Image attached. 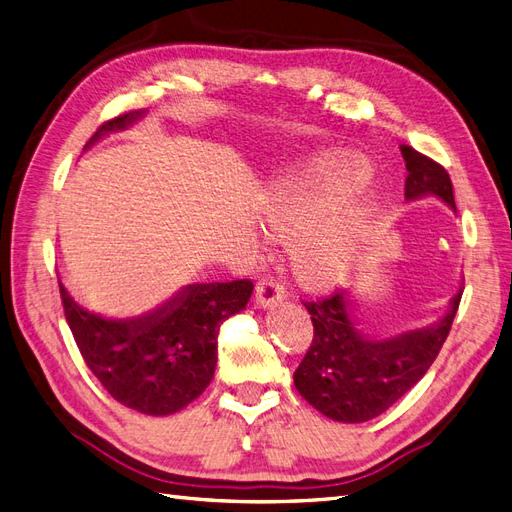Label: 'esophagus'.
I'll list each match as a JSON object with an SVG mask.
<instances>
[{
    "instance_id": "34e87169",
    "label": "esophagus",
    "mask_w": 512,
    "mask_h": 512,
    "mask_svg": "<svg viewBox=\"0 0 512 512\" xmlns=\"http://www.w3.org/2000/svg\"><path fill=\"white\" fill-rule=\"evenodd\" d=\"M284 299V288L282 284L273 278V275H267L256 284V303L262 308H273Z\"/></svg>"
}]
</instances>
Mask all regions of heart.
<instances>
[{
    "instance_id": "heart-1",
    "label": "heart",
    "mask_w": 512,
    "mask_h": 512,
    "mask_svg": "<svg viewBox=\"0 0 512 512\" xmlns=\"http://www.w3.org/2000/svg\"><path fill=\"white\" fill-rule=\"evenodd\" d=\"M370 163L353 150H323L282 172L258 204L280 237L297 234L290 252L295 278L310 288L338 284L359 252L377 213L364 185Z\"/></svg>"
}]
</instances>
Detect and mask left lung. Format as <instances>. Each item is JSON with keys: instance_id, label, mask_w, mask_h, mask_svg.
<instances>
[{"instance_id": "left-lung-1", "label": "left lung", "mask_w": 512, "mask_h": 512, "mask_svg": "<svg viewBox=\"0 0 512 512\" xmlns=\"http://www.w3.org/2000/svg\"><path fill=\"white\" fill-rule=\"evenodd\" d=\"M400 153L407 168V200L437 196L450 209H457L444 165L407 144L400 146ZM461 295L463 290L452 297L450 310L437 325L407 331L390 340H370L359 334L351 316L355 301L347 290L303 301L310 312L314 336L293 375L297 392L331 420L355 424L381 416L435 362L450 334Z\"/></svg>"}]
</instances>
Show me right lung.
<instances>
[{
  "instance_id": "add662e5",
  "label": "right lung",
  "mask_w": 512,
  "mask_h": 512,
  "mask_svg": "<svg viewBox=\"0 0 512 512\" xmlns=\"http://www.w3.org/2000/svg\"><path fill=\"white\" fill-rule=\"evenodd\" d=\"M140 116L107 120L90 142ZM252 290V280L189 284L155 312L114 321L79 308L60 282L66 323L92 375L118 403L146 416H170L209 388L219 327L247 306Z\"/></svg>"
}]
</instances>
